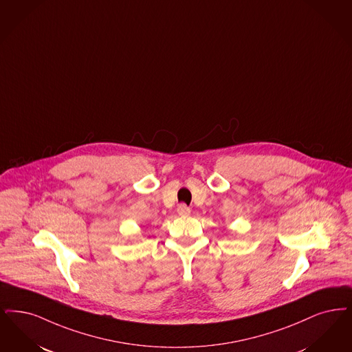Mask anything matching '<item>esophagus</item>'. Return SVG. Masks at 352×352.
<instances>
[{
  "label": "esophagus",
  "instance_id": "34e87169",
  "mask_svg": "<svg viewBox=\"0 0 352 352\" xmlns=\"http://www.w3.org/2000/svg\"><path fill=\"white\" fill-rule=\"evenodd\" d=\"M177 211H178V213L181 214V216H188L190 214V208L186 206V204H179L178 206V208H177Z\"/></svg>",
  "mask_w": 352,
  "mask_h": 352
}]
</instances>
